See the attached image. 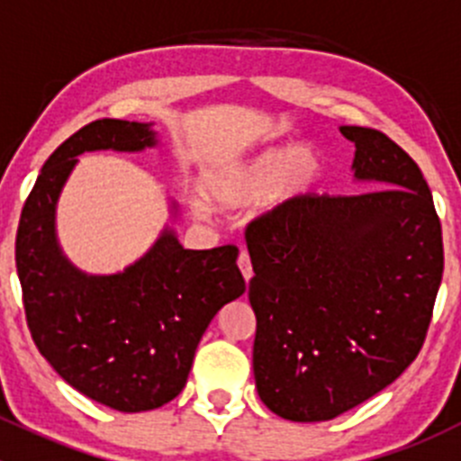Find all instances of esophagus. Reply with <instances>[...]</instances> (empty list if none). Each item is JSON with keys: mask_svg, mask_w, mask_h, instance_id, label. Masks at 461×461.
I'll list each match as a JSON object with an SVG mask.
<instances>
[{"mask_svg": "<svg viewBox=\"0 0 461 461\" xmlns=\"http://www.w3.org/2000/svg\"><path fill=\"white\" fill-rule=\"evenodd\" d=\"M239 267H240V272H243V276H245V281L249 283V278H252V260H249V254L245 252V249H240V254H239Z\"/></svg>", "mask_w": 461, "mask_h": 461, "instance_id": "obj_1", "label": "esophagus"}]
</instances>
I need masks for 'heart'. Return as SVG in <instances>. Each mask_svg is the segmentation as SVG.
<instances>
[{
    "mask_svg": "<svg viewBox=\"0 0 461 461\" xmlns=\"http://www.w3.org/2000/svg\"><path fill=\"white\" fill-rule=\"evenodd\" d=\"M323 156L310 144H276L204 178V194L225 209L245 207L260 201L265 209H276L310 196L323 180ZM194 216L207 218L203 198H189Z\"/></svg>",
    "mask_w": 461,
    "mask_h": 461,
    "instance_id": "b5f03b06",
    "label": "heart"
}]
</instances>
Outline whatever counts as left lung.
<instances>
[{"label":"left lung","mask_w":461,"mask_h":461,"mask_svg":"<svg viewBox=\"0 0 461 461\" xmlns=\"http://www.w3.org/2000/svg\"><path fill=\"white\" fill-rule=\"evenodd\" d=\"M370 192L305 196L249 222L258 397L290 421H328L393 384L429 332L441 225L417 162L381 131L339 127Z\"/></svg>","instance_id":"1"}]
</instances>
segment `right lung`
Segmentation results:
<instances>
[{
    "label": "right lung",
    "mask_w": 461,
    "mask_h": 461,
    "mask_svg": "<svg viewBox=\"0 0 461 461\" xmlns=\"http://www.w3.org/2000/svg\"><path fill=\"white\" fill-rule=\"evenodd\" d=\"M156 144L151 122L86 124L44 162L17 227V276L37 350L68 385L120 412L178 397L207 325L245 292L239 249H185L171 227L122 272L86 274L64 257L55 212L77 156Z\"/></svg>",
    "instance_id": "add662e5"
}]
</instances>
